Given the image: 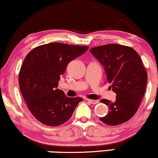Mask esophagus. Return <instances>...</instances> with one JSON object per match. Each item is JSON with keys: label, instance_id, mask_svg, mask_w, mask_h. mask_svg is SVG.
<instances>
[{"label": "esophagus", "instance_id": "esophagus-1", "mask_svg": "<svg viewBox=\"0 0 158 158\" xmlns=\"http://www.w3.org/2000/svg\"><path fill=\"white\" fill-rule=\"evenodd\" d=\"M86 101L89 102V103H90L91 104H97L98 103V101H95V100H90V99H86Z\"/></svg>", "mask_w": 158, "mask_h": 158}]
</instances>
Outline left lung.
<instances>
[{"instance_id": "8db88e82", "label": "left lung", "mask_w": 158, "mask_h": 158, "mask_svg": "<svg viewBox=\"0 0 158 158\" xmlns=\"http://www.w3.org/2000/svg\"><path fill=\"white\" fill-rule=\"evenodd\" d=\"M90 52L103 66L106 82L115 92L114 102L103 99L109 106L103 123L117 126L130 120L138 111L145 94L147 72L138 52L129 46L106 44L92 48Z\"/></svg>"}]
</instances>
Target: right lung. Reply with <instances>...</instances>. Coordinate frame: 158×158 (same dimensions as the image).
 <instances>
[{
	"label": "right lung",
	"mask_w": 158,
	"mask_h": 158,
	"mask_svg": "<svg viewBox=\"0 0 158 158\" xmlns=\"http://www.w3.org/2000/svg\"><path fill=\"white\" fill-rule=\"evenodd\" d=\"M88 49L51 43L35 48L25 57L19 73L20 89L29 111L40 123L49 127L64 123L83 101L68 98L57 86L69 63Z\"/></svg>",
	"instance_id": "add662e5"
}]
</instances>
